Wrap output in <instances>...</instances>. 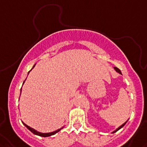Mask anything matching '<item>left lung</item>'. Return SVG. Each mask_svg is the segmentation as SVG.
<instances>
[{"mask_svg":"<svg viewBox=\"0 0 147 147\" xmlns=\"http://www.w3.org/2000/svg\"><path fill=\"white\" fill-rule=\"evenodd\" d=\"M114 69H115V71H116V72H118V73H119V74H121V70H120L119 69H118V68H117V67H114ZM126 123H127V121H126V122H125V123H123V124H122V125H121V127H118V128L117 129H116L115 131H114V132H112V133H115V132H117V131H118V130H119L120 129H121V128H122V127H123V126H124V125L126 124Z\"/></svg>","mask_w":147,"mask_h":147,"instance_id":"left-lung-1","label":"left lung"}]
</instances>
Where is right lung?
Instances as JSON below:
<instances>
[{"mask_svg": "<svg viewBox=\"0 0 147 147\" xmlns=\"http://www.w3.org/2000/svg\"><path fill=\"white\" fill-rule=\"evenodd\" d=\"M34 66H33V67H34ZM29 72H28V74H29ZM20 92H21V90H20ZM24 123V124L25 125V127H26V128L30 130V131H31V132H32V133H34V134H35V135H39V136H41V137H49V136H51V135H55V134L57 133V132H59L60 130H61V129H62V128L56 130V131H55V132H49V133H41V132H38V131H36V130L34 129L31 128V127H29V126H27V125L25 124V123Z\"/></svg>", "mask_w": 147, "mask_h": 147, "instance_id": "obj_1", "label": "right lung"}]
</instances>
